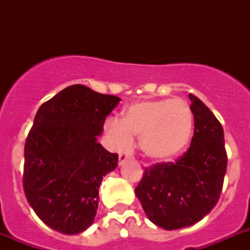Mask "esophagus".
<instances>
[{"label": "esophagus", "mask_w": 250, "mask_h": 250, "mask_svg": "<svg viewBox=\"0 0 250 250\" xmlns=\"http://www.w3.org/2000/svg\"><path fill=\"white\" fill-rule=\"evenodd\" d=\"M129 154H127V153H121V154H119V166H122V165L125 164V161L127 160H129Z\"/></svg>", "instance_id": "34e87169"}]
</instances>
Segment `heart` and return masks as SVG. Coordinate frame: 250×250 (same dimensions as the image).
<instances>
[{"mask_svg":"<svg viewBox=\"0 0 250 250\" xmlns=\"http://www.w3.org/2000/svg\"><path fill=\"white\" fill-rule=\"evenodd\" d=\"M193 128V113L186 101L144 100L125 106L122 121L107 119L105 137L110 148L123 150L132 145L133 136H140L144 156L156 162H166L188 146Z\"/></svg>","mask_w":250,"mask_h":250,"instance_id":"obj_1","label":"heart"}]
</instances>
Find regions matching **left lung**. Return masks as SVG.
Instances as JSON below:
<instances>
[{
	"label": "left lung",
	"mask_w": 250,
	"mask_h": 250,
	"mask_svg": "<svg viewBox=\"0 0 250 250\" xmlns=\"http://www.w3.org/2000/svg\"><path fill=\"white\" fill-rule=\"evenodd\" d=\"M194 132L189 149L176 162L145 168L135 189L149 221L165 229L197 223L221 196L227 153L225 133L208 106L189 93Z\"/></svg>",
	"instance_id": "8db88e82"
}]
</instances>
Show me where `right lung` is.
<instances>
[{
    "mask_svg": "<svg viewBox=\"0 0 250 250\" xmlns=\"http://www.w3.org/2000/svg\"><path fill=\"white\" fill-rule=\"evenodd\" d=\"M121 98L70 85L37 110L24 146L23 187L37 217L64 235L85 231L98 208L102 179L118 154L97 141Z\"/></svg>",
    "mask_w": 250,
    "mask_h": 250,
    "instance_id": "1",
    "label": "right lung"
}]
</instances>
